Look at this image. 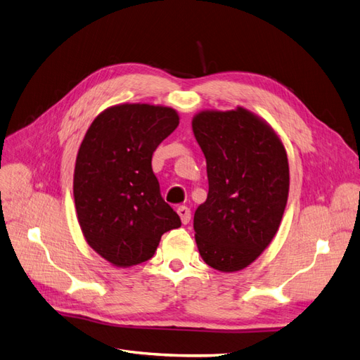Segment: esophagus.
<instances>
[{
	"mask_svg": "<svg viewBox=\"0 0 360 360\" xmlns=\"http://www.w3.org/2000/svg\"><path fill=\"white\" fill-rule=\"evenodd\" d=\"M178 214H179V217H181V222H182L184 225H187V224L190 222V219H191V211H190V208H188V207H186V205H181V207H178Z\"/></svg>",
	"mask_w": 360,
	"mask_h": 360,
	"instance_id": "34e87169",
	"label": "esophagus"
}]
</instances>
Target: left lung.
Here are the masks:
<instances>
[{"label": "left lung", "mask_w": 360, "mask_h": 360, "mask_svg": "<svg viewBox=\"0 0 360 360\" xmlns=\"http://www.w3.org/2000/svg\"><path fill=\"white\" fill-rule=\"evenodd\" d=\"M193 132L207 160L208 196L195 211L204 262L220 272L246 268L278 231L289 195L280 138L250 110H204Z\"/></svg>", "instance_id": "left-lung-1"}]
</instances>
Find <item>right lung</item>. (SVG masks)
Wrapping results in <instances>:
<instances>
[{
	"label": "right lung",
	"mask_w": 360,
	"mask_h": 360,
	"mask_svg": "<svg viewBox=\"0 0 360 360\" xmlns=\"http://www.w3.org/2000/svg\"><path fill=\"white\" fill-rule=\"evenodd\" d=\"M178 124L172 108L118 105L92 122L80 144L75 202L82 233L120 268L152 259L161 236L181 226L152 170L153 152Z\"/></svg>",
	"instance_id": "right-lung-1"
}]
</instances>
